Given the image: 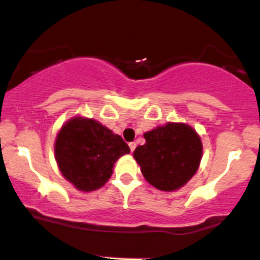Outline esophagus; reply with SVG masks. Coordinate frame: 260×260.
Instances as JSON below:
<instances>
[{"label":"esophagus","instance_id":"34e87169","mask_svg":"<svg viewBox=\"0 0 260 260\" xmlns=\"http://www.w3.org/2000/svg\"><path fill=\"white\" fill-rule=\"evenodd\" d=\"M136 147H137L136 142H131V143H129V149H131V152H133V150L136 149Z\"/></svg>","mask_w":260,"mask_h":260}]
</instances>
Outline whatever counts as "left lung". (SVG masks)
Instances as JSON below:
<instances>
[{"label": "left lung", "instance_id": "obj_1", "mask_svg": "<svg viewBox=\"0 0 260 260\" xmlns=\"http://www.w3.org/2000/svg\"><path fill=\"white\" fill-rule=\"evenodd\" d=\"M145 144L133 156L145 180L161 191H175L187 184L199 170L202 142L186 123L168 122L144 133Z\"/></svg>", "mask_w": 260, "mask_h": 260}]
</instances>
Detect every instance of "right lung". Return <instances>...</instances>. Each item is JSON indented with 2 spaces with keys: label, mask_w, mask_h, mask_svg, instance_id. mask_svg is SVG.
Returning <instances> with one entry per match:
<instances>
[{
  "label": "right lung",
  "mask_w": 260,
  "mask_h": 260,
  "mask_svg": "<svg viewBox=\"0 0 260 260\" xmlns=\"http://www.w3.org/2000/svg\"><path fill=\"white\" fill-rule=\"evenodd\" d=\"M54 153L61 175L78 190L90 192L106 184L129 147L96 119L74 116L61 125Z\"/></svg>",
  "instance_id": "obj_1"
}]
</instances>
